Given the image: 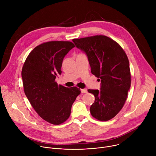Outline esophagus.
I'll use <instances>...</instances> for the list:
<instances>
[{
	"label": "esophagus",
	"mask_w": 156,
	"mask_h": 156,
	"mask_svg": "<svg viewBox=\"0 0 156 156\" xmlns=\"http://www.w3.org/2000/svg\"><path fill=\"white\" fill-rule=\"evenodd\" d=\"M81 92L82 93H86L87 92V89H81Z\"/></svg>",
	"instance_id": "obj_1"
}]
</instances>
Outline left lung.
I'll use <instances>...</instances> for the list:
<instances>
[{
	"label": "left lung",
	"mask_w": 156,
	"mask_h": 156,
	"mask_svg": "<svg viewBox=\"0 0 156 156\" xmlns=\"http://www.w3.org/2000/svg\"><path fill=\"white\" fill-rule=\"evenodd\" d=\"M77 48L88 58L91 73L101 81V90H88L94 94L91 115L99 121L114 118L123 107L131 86L128 57L119 44L103 35L73 39Z\"/></svg>",
	"instance_id": "1"
}]
</instances>
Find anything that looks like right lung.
<instances>
[{
  "label": "right lung",
  "instance_id": "add662e5",
  "mask_svg": "<svg viewBox=\"0 0 156 156\" xmlns=\"http://www.w3.org/2000/svg\"><path fill=\"white\" fill-rule=\"evenodd\" d=\"M75 47L70 41H49L36 46L22 68L24 91L37 114L44 120L60 125L67 120L72 106L81 93L76 87L58 84L65 56Z\"/></svg>",
  "mask_w": 156,
  "mask_h": 156
}]
</instances>
